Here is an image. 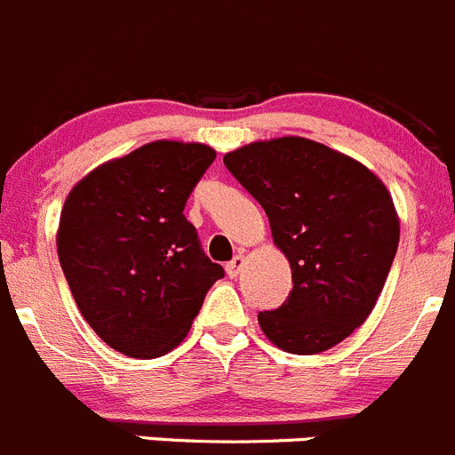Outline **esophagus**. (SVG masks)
Returning a JSON list of instances; mask_svg holds the SVG:
<instances>
[{
    "mask_svg": "<svg viewBox=\"0 0 455 455\" xmlns=\"http://www.w3.org/2000/svg\"><path fill=\"white\" fill-rule=\"evenodd\" d=\"M242 267H244V256H235L231 262H227V274L231 275V278H235V275L240 274Z\"/></svg>",
    "mask_w": 455,
    "mask_h": 455,
    "instance_id": "34e87169",
    "label": "esophagus"
}]
</instances>
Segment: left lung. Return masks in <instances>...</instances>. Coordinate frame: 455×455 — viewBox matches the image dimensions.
Wrapping results in <instances>:
<instances>
[{
	"mask_svg": "<svg viewBox=\"0 0 455 455\" xmlns=\"http://www.w3.org/2000/svg\"><path fill=\"white\" fill-rule=\"evenodd\" d=\"M224 165L265 208L294 290L258 314L262 332L291 355H318L371 316L400 244V218L379 177L303 137L256 141Z\"/></svg>",
	"mask_w": 455,
	"mask_h": 455,
	"instance_id": "8db88e82",
	"label": "left lung"
}]
</instances>
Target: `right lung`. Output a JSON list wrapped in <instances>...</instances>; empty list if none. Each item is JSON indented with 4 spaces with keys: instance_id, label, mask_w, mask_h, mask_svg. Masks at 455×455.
<instances>
[{
    "instance_id": "1",
    "label": "right lung",
    "mask_w": 455,
    "mask_h": 455,
    "mask_svg": "<svg viewBox=\"0 0 455 455\" xmlns=\"http://www.w3.org/2000/svg\"><path fill=\"white\" fill-rule=\"evenodd\" d=\"M213 161L204 143L152 141L99 165L67 195L60 267L84 321L123 355L152 359L180 346L224 275L184 215Z\"/></svg>"
}]
</instances>
